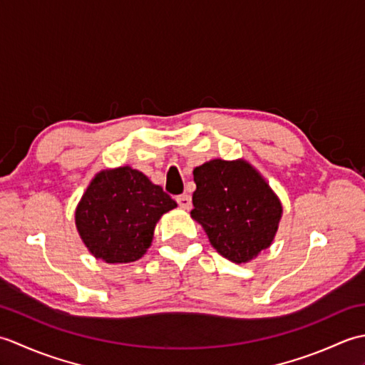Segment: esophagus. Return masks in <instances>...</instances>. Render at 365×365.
Masks as SVG:
<instances>
[{
	"instance_id": "obj_1",
	"label": "esophagus",
	"mask_w": 365,
	"mask_h": 365,
	"mask_svg": "<svg viewBox=\"0 0 365 365\" xmlns=\"http://www.w3.org/2000/svg\"><path fill=\"white\" fill-rule=\"evenodd\" d=\"M177 202H178V205L183 208V210H190V208H191V196L180 195L177 197Z\"/></svg>"
}]
</instances>
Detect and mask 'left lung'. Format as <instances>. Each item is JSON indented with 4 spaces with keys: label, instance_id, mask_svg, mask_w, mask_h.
<instances>
[{
    "label": "left lung",
    "instance_id": "1",
    "mask_svg": "<svg viewBox=\"0 0 365 365\" xmlns=\"http://www.w3.org/2000/svg\"><path fill=\"white\" fill-rule=\"evenodd\" d=\"M191 218L212 246L234 263H246L269 247L282 216L281 200L245 160H210L192 170Z\"/></svg>",
    "mask_w": 365,
    "mask_h": 365
}]
</instances>
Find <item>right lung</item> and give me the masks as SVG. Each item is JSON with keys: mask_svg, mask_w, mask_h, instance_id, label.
<instances>
[{"mask_svg": "<svg viewBox=\"0 0 365 365\" xmlns=\"http://www.w3.org/2000/svg\"><path fill=\"white\" fill-rule=\"evenodd\" d=\"M175 207V200L139 170L105 169L84 191L75 224L96 259L130 263L149 250L158 220Z\"/></svg>", "mask_w": 365, "mask_h": 365, "instance_id": "right-lung-1", "label": "right lung"}]
</instances>
